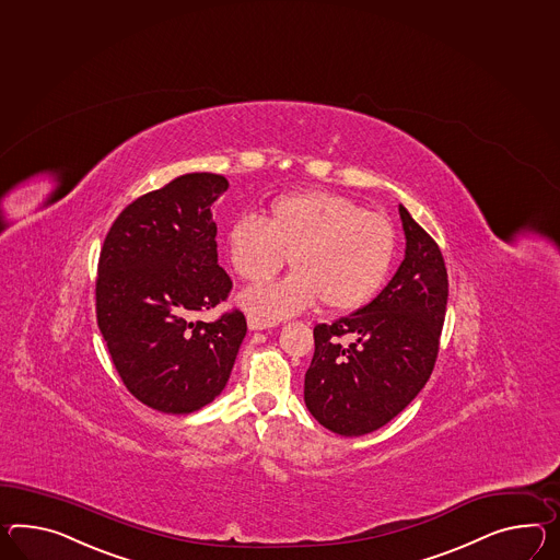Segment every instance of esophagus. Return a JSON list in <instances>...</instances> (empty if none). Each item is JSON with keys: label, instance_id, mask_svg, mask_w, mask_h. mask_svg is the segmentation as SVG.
Here are the masks:
<instances>
[{"label": "esophagus", "instance_id": "34e87169", "mask_svg": "<svg viewBox=\"0 0 560 560\" xmlns=\"http://www.w3.org/2000/svg\"><path fill=\"white\" fill-rule=\"evenodd\" d=\"M246 324H248V328L250 329H267L273 328L275 322H269V319H262L259 315H248L246 317Z\"/></svg>", "mask_w": 560, "mask_h": 560}]
</instances>
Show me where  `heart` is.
<instances>
[{"mask_svg":"<svg viewBox=\"0 0 560 560\" xmlns=\"http://www.w3.org/2000/svg\"><path fill=\"white\" fill-rule=\"evenodd\" d=\"M232 269L248 283L273 279L287 265L295 273L250 287L243 305L262 319L300 314L322 298L331 312H355L381 291L395 257V229L378 212L331 191L275 198L262 220L245 214L226 232Z\"/></svg>","mask_w":560,"mask_h":560,"instance_id":"1","label":"heart"}]
</instances>
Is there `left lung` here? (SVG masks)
I'll return each instance as SVG.
<instances>
[{
	"label": "left lung",
	"instance_id": "1",
	"mask_svg": "<svg viewBox=\"0 0 560 560\" xmlns=\"http://www.w3.org/2000/svg\"><path fill=\"white\" fill-rule=\"evenodd\" d=\"M407 250L388 285L358 312L314 328L303 398L315 421L360 436L393 421L421 393L439 354L447 269L433 236L398 206Z\"/></svg>",
	"mask_w": 560,
	"mask_h": 560
}]
</instances>
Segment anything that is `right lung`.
I'll return each mask as SVG.
<instances>
[{"label": "right lung", "instance_id": "add662e5", "mask_svg": "<svg viewBox=\"0 0 560 560\" xmlns=\"http://www.w3.org/2000/svg\"><path fill=\"white\" fill-rule=\"evenodd\" d=\"M229 182L186 174L139 196L110 224L98 257L96 324L127 390L151 409L188 415L226 386L245 314H194L226 301L212 205Z\"/></svg>", "mask_w": 560, "mask_h": 560}]
</instances>
